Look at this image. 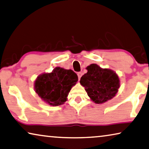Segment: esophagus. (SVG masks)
Here are the masks:
<instances>
[{
  "mask_svg": "<svg viewBox=\"0 0 149 149\" xmlns=\"http://www.w3.org/2000/svg\"><path fill=\"white\" fill-rule=\"evenodd\" d=\"M77 74V76H78V79H79V80L80 78H81V75H82V73H81V72H78Z\"/></svg>",
  "mask_w": 149,
  "mask_h": 149,
  "instance_id": "34e87169",
  "label": "esophagus"
}]
</instances>
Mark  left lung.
Segmentation results:
<instances>
[{
    "label": "left lung",
    "instance_id": "1",
    "mask_svg": "<svg viewBox=\"0 0 149 149\" xmlns=\"http://www.w3.org/2000/svg\"><path fill=\"white\" fill-rule=\"evenodd\" d=\"M87 72L80 79L91 100L95 103H105L112 99L119 88V79L113 71L102 69L95 63L87 66Z\"/></svg>",
    "mask_w": 149,
    "mask_h": 149
}]
</instances>
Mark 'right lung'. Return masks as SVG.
Listing matches in <instances>:
<instances>
[{
    "label": "right lung",
    "instance_id": "obj_1",
    "mask_svg": "<svg viewBox=\"0 0 149 149\" xmlns=\"http://www.w3.org/2000/svg\"><path fill=\"white\" fill-rule=\"evenodd\" d=\"M78 80L71 70L56 68L52 72L39 75L35 81V91L44 101L52 106L63 104L73 86Z\"/></svg>",
    "mask_w": 149,
    "mask_h": 149
}]
</instances>
